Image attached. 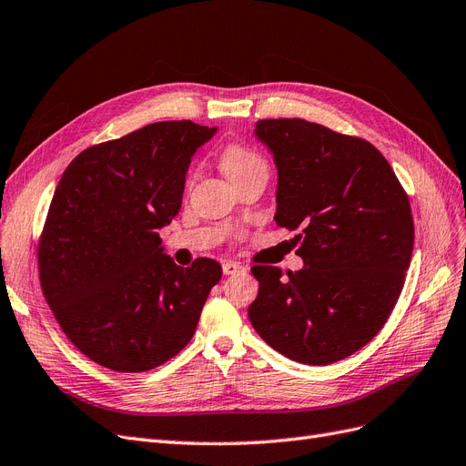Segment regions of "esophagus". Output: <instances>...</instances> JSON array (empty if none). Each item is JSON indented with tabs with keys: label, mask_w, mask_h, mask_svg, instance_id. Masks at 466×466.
Listing matches in <instances>:
<instances>
[{
	"label": "esophagus",
	"mask_w": 466,
	"mask_h": 466,
	"mask_svg": "<svg viewBox=\"0 0 466 466\" xmlns=\"http://www.w3.org/2000/svg\"><path fill=\"white\" fill-rule=\"evenodd\" d=\"M244 267L236 263V261H224L222 263V273L224 275H236V273H242Z\"/></svg>",
	"instance_id": "34e87169"
}]
</instances>
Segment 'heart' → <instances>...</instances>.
<instances>
[{
  "instance_id": "1",
  "label": "heart",
  "mask_w": 466,
  "mask_h": 466,
  "mask_svg": "<svg viewBox=\"0 0 466 466\" xmlns=\"http://www.w3.org/2000/svg\"><path fill=\"white\" fill-rule=\"evenodd\" d=\"M222 170L230 179H236L253 170H267L265 158L244 145H228L222 153Z\"/></svg>"
}]
</instances>
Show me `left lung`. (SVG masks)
Masks as SVG:
<instances>
[{
    "mask_svg": "<svg viewBox=\"0 0 466 466\" xmlns=\"http://www.w3.org/2000/svg\"><path fill=\"white\" fill-rule=\"evenodd\" d=\"M253 133L273 155L275 220L299 228L304 267L255 265L249 321L296 362H339L381 331L400 296L414 248L409 198L364 139L298 117L259 119Z\"/></svg>",
    "mask_w": 466,
    "mask_h": 466,
    "instance_id": "8db88e82",
    "label": "left lung"
}]
</instances>
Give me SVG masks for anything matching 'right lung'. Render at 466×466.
Returning <instances> with one entry per match:
<instances>
[{
  "mask_svg": "<svg viewBox=\"0 0 466 466\" xmlns=\"http://www.w3.org/2000/svg\"><path fill=\"white\" fill-rule=\"evenodd\" d=\"M215 133L189 119L157 122L85 148L59 179L38 244L40 284L93 362L147 371L191 340L222 267L176 265L158 230L179 213L191 158Z\"/></svg>",
  "mask_w": 466,
  "mask_h": 466,
  "instance_id": "1",
  "label": "right lung"
}]
</instances>
